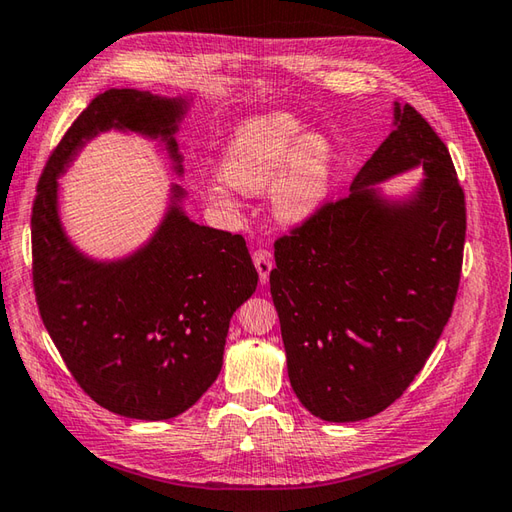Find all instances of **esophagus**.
<instances>
[{
  "label": "esophagus",
  "mask_w": 512,
  "mask_h": 512,
  "mask_svg": "<svg viewBox=\"0 0 512 512\" xmlns=\"http://www.w3.org/2000/svg\"><path fill=\"white\" fill-rule=\"evenodd\" d=\"M253 264H255L257 273H259V281H262V284H268L270 270H273V266H275L273 257H270L268 250H264V248L255 250V253H253Z\"/></svg>",
  "instance_id": "esophagus-1"
}]
</instances>
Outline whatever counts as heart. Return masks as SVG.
<instances>
[{
  "mask_svg": "<svg viewBox=\"0 0 512 512\" xmlns=\"http://www.w3.org/2000/svg\"><path fill=\"white\" fill-rule=\"evenodd\" d=\"M334 145L321 132H303L299 118L270 112L248 118L228 138L220 160L222 182L206 184L204 198L222 209L235 206L233 191H270L277 222H308L328 200Z\"/></svg>",
  "mask_w": 512,
  "mask_h": 512,
  "instance_id": "1",
  "label": "heart"
}]
</instances>
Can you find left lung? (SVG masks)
I'll return each instance as SVG.
<instances>
[{"mask_svg":"<svg viewBox=\"0 0 512 512\" xmlns=\"http://www.w3.org/2000/svg\"><path fill=\"white\" fill-rule=\"evenodd\" d=\"M423 178L402 196L382 184ZM464 191L447 145L411 105L356 173L350 195L277 239L270 295L288 378L328 422L372 418L402 396L447 325L462 273Z\"/></svg>","mask_w":512,"mask_h":512,"instance_id":"1","label":"left lung"}]
</instances>
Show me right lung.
Returning <instances> with one entry per match:
<instances>
[{
	"mask_svg": "<svg viewBox=\"0 0 512 512\" xmlns=\"http://www.w3.org/2000/svg\"><path fill=\"white\" fill-rule=\"evenodd\" d=\"M191 96L107 90L54 149L32 206V281L39 312L76 383L107 411L169 420L193 407L222 369L233 312L257 288L242 235L195 224L187 191L169 202L145 244L116 259L72 242L59 211V178L105 132L158 140L182 178L176 134Z\"/></svg>",
	"mask_w": 512,
	"mask_h": 512,
	"instance_id": "add662e5",
	"label": "right lung"
}]
</instances>
